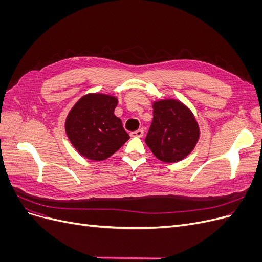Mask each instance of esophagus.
<instances>
[{
  "label": "esophagus",
  "mask_w": 262,
  "mask_h": 262,
  "mask_svg": "<svg viewBox=\"0 0 262 262\" xmlns=\"http://www.w3.org/2000/svg\"><path fill=\"white\" fill-rule=\"evenodd\" d=\"M143 134H144V130L143 129H139L137 131L131 132L130 136L131 137H143Z\"/></svg>",
  "instance_id": "1"
}]
</instances>
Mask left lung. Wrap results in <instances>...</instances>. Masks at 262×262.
<instances>
[{"mask_svg": "<svg viewBox=\"0 0 262 262\" xmlns=\"http://www.w3.org/2000/svg\"><path fill=\"white\" fill-rule=\"evenodd\" d=\"M200 129L190 109L176 99L153 102V121L145 143L158 160L177 163L192 152Z\"/></svg>", "mask_w": 262, "mask_h": 262, "instance_id": "8db88e82", "label": "left lung"}]
</instances>
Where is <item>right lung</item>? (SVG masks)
<instances>
[{
	"mask_svg": "<svg viewBox=\"0 0 262 262\" xmlns=\"http://www.w3.org/2000/svg\"><path fill=\"white\" fill-rule=\"evenodd\" d=\"M118 99L106 94H87L70 113L66 132L71 143L82 156L104 161L130 139L122 121L114 113Z\"/></svg>",
	"mask_w": 262,
	"mask_h": 262,
	"instance_id": "obj_1",
	"label": "right lung"
}]
</instances>
